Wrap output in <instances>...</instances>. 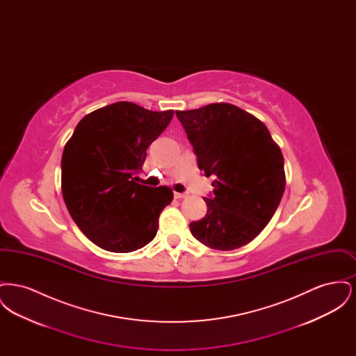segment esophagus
I'll list each match as a JSON object with an SVG mask.
<instances>
[{
	"mask_svg": "<svg viewBox=\"0 0 356 356\" xmlns=\"http://www.w3.org/2000/svg\"><path fill=\"white\" fill-rule=\"evenodd\" d=\"M175 199H186L188 197V192H173Z\"/></svg>",
	"mask_w": 356,
	"mask_h": 356,
	"instance_id": "obj_1",
	"label": "esophagus"
}]
</instances>
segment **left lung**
<instances>
[{"label":"left lung","instance_id":"left-lung-1","mask_svg":"<svg viewBox=\"0 0 356 356\" xmlns=\"http://www.w3.org/2000/svg\"><path fill=\"white\" fill-rule=\"evenodd\" d=\"M205 176H215L207 215L189 229L204 245L236 250L257 236L286 188L284 159L267 127L236 105L215 102L176 111Z\"/></svg>","mask_w":356,"mask_h":356}]
</instances>
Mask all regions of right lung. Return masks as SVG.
I'll return each mask as SVG.
<instances>
[{"label": "right lung", "instance_id": "right-lung-1", "mask_svg": "<svg viewBox=\"0 0 356 356\" xmlns=\"http://www.w3.org/2000/svg\"><path fill=\"white\" fill-rule=\"evenodd\" d=\"M172 118L173 111L115 102L86 115L65 144L64 202L81 232L102 250L134 252L156 236L159 216L173 192L138 184L135 175Z\"/></svg>", "mask_w": 356, "mask_h": 356}]
</instances>
